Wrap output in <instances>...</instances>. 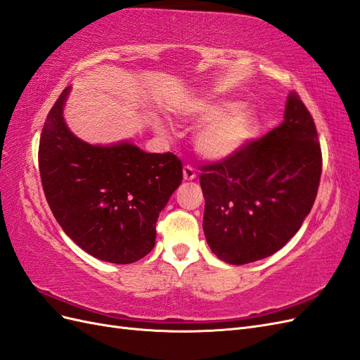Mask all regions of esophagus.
Returning <instances> with one entry per match:
<instances>
[{
  "instance_id": "esophagus-1",
  "label": "esophagus",
  "mask_w": 360,
  "mask_h": 360,
  "mask_svg": "<svg viewBox=\"0 0 360 360\" xmlns=\"http://www.w3.org/2000/svg\"><path fill=\"white\" fill-rule=\"evenodd\" d=\"M194 178H196V170H194L190 164H187V166H184V179L186 181H193Z\"/></svg>"
}]
</instances>
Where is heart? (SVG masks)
<instances>
[{
  "label": "heart",
  "instance_id": "1",
  "mask_svg": "<svg viewBox=\"0 0 360 360\" xmlns=\"http://www.w3.org/2000/svg\"><path fill=\"white\" fill-rule=\"evenodd\" d=\"M188 116L207 122L194 137V146L203 158L212 161L237 155L261 131L258 112L252 108H243L240 101L200 102L188 110Z\"/></svg>",
  "mask_w": 360,
  "mask_h": 360
}]
</instances>
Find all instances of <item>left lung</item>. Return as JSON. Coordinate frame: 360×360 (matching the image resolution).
<instances>
[{
	"label": "left lung",
	"instance_id": "obj_1",
	"mask_svg": "<svg viewBox=\"0 0 360 360\" xmlns=\"http://www.w3.org/2000/svg\"><path fill=\"white\" fill-rule=\"evenodd\" d=\"M323 169L309 110L292 91L285 120L237 155L203 164V232L219 259L243 265L271 256L311 212Z\"/></svg>",
	"mask_w": 360,
	"mask_h": 360
}]
</instances>
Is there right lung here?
Returning <instances> with one entry per match:
<instances>
[{"mask_svg": "<svg viewBox=\"0 0 360 360\" xmlns=\"http://www.w3.org/2000/svg\"><path fill=\"white\" fill-rule=\"evenodd\" d=\"M69 87L49 110L39 141L46 202L68 237L95 258L136 262L153 249L155 224L182 182V162L132 143L94 146L63 119Z\"/></svg>", "mask_w": 360, "mask_h": 360, "instance_id": "1", "label": "right lung"}]
</instances>
